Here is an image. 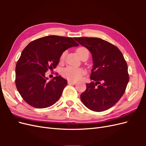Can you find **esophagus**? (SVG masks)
I'll use <instances>...</instances> for the list:
<instances>
[{
	"label": "esophagus",
	"mask_w": 146,
	"mask_h": 146,
	"mask_svg": "<svg viewBox=\"0 0 146 146\" xmlns=\"http://www.w3.org/2000/svg\"><path fill=\"white\" fill-rule=\"evenodd\" d=\"M77 83L76 82H73V81H68V84H70V85H76Z\"/></svg>",
	"instance_id": "esophagus-1"
}]
</instances>
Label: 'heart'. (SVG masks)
Here are the masks:
<instances>
[{"instance_id": "heart-1", "label": "heart", "mask_w": 146, "mask_h": 146, "mask_svg": "<svg viewBox=\"0 0 146 146\" xmlns=\"http://www.w3.org/2000/svg\"><path fill=\"white\" fill-rule=\"evenodd\" d=\"M76 52L77 55L79 56L80 58L83 54H85V53H87V54H89V51H88V50L86 48L83 47H79ZM65 55L66 52H63V54H61L60 57L61 61H63L64 60ZM61 73H62L63 76L66 78H67L68 80L71 81H77L80 80L82 76L85 74V70L80 68L73 67V66H69L64 68L62 70Z\"/></svg>"}]
</instances>
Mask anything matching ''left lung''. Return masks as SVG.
<instances>
[{
	"instance_id": "obj_1",
	"label": "left lung",
	"mask_w": 146,
	"mask_h": 146,
	"mask_svg": "<svg viewBox=\"0 0 146 146\" xmlns=\"http://www.w3.org/2000/svg\"><path fill=\"white\" fill-rule=\"evenodd\" d=\"M89 50L93 66L86 90L80 95L86 107L92 111H105L115 105L125 92L129 81L128 67L119 48L98 38H76Z\"/></svg>"
}]
</instances>
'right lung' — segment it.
I'll return each instance as SVG.
<instances>
[{
	"label": "right lung",
	"mask_w": 146,
	"mask_h": 146,
	"mask_svg": "<svg viewBox=\"0 0 146 146\" xmlns=\"http://www.w3.org/2000/svg\"><path fill=\"white\" fill-rule=\"evenodd\" d=\"M79 46L72 38L50 35L30 42L16 66V86L23 99L36 108L54 105L61 97L67 80L60 76L48 81L46 72L55 69L61 54Z\"/></svg>",
	"instance_id": "obj_1"
}]
</instances>
